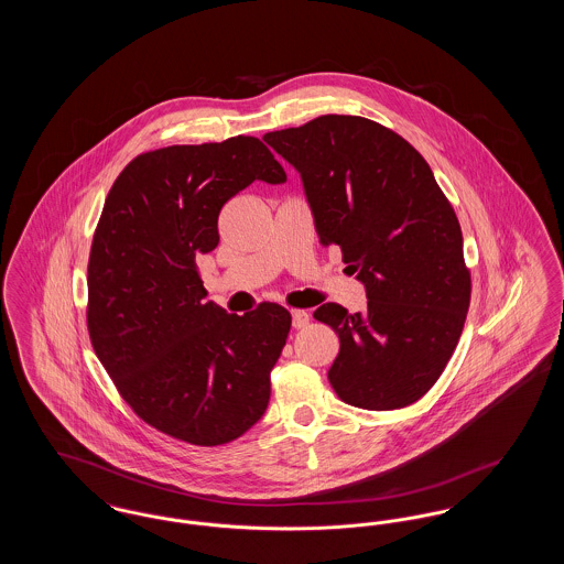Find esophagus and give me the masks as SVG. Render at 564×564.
Here are the masks:
<instances>
[{"label":"esophagus","instance_id":"esophagus-1","mask_svg":"<svg viewBox=\"0 0 564 564\" xmlns=\"http://www.w3.org/2000/svg\"><path fill=\"white\" fill-rule=\"evenodd\" d=\"M308 313L306 311H300V308H294L292 311V325H294L295 329H302L304 325H308Z\"/></svg>","mask_w":564,"mask_h":564}]
</instances>
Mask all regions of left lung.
Returning a JSON list of instances; mask_svg holds the SVG:
<instances>
[{"label": "left lung", "instance_id": "8db88e82", "mask_svg": "<svg viewBox=\"0 0 564 564\" xmlns=\"http://www.w3.org/2000/svg\"><path fill=\"white\" fill-rule=\"evenodd\" d=\"M264 141L300 171L319 239L340 247L366 285V313L334 302L313 313L340 338L329 384L366 410L421 400L453 357L471 300L460 226L430 164L361 116L325 113Z\"/></svg>", "mask_w": 564, "mask_h": 564}]
</instances>
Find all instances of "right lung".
<instances>
[{
  "label": "right lung",
  "instance_id": "obj_1",
  "mask_svg": "<svg viewBox=\"0 0 564 564\" xmlns=\"http://www.w3.org/2000/svg\"><path fill=\"white\" fill-rule=\"evenodd\" d=\"M256 180H288L258 137L143 152L116 177L90 245L93 349L141 421L194 446L262 419L292 327L274 302L239 317L203 300L196 256L214 251L221 207Z\"/></svg>",
  "mask_w": 564,
  "mask_h": 564
}]
</instances>
